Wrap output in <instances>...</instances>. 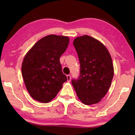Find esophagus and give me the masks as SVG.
Masks as SVG:
<instances>
[{"label": "esophagus", "mask_w": 135, "mask_h": 135, "mask_svg": "<svg viewBox=\"0 0 135 135\" xmlns=\"http://www.w3.org/2000/svg\"><path fill=\"white\" fill-rule=\"evenodd\" d=\"M67 81H68V82L70 81V80H71V76H70V75H69V74L67 75Z\"/></svg>", "instance_id": "obj_1"}]
</instances>
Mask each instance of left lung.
<instances>
[{"mask_svg":"<svg viewBox=\"0 0 135 135\" xmlns=\"http://www.w3.org/2000/svg\"><path fill=\"white\" fill-rule=\"evenodd\" d=\"M73 45L79 59L80 75L72 80L73 86L84 104H97L108 92L113 78L111 56L101 42L89 36L76 37Z\"/></svg>","mask_w":135,"mask_h":135,"instance_id":"left-lung-1","label":"left lung"}]
</instances>
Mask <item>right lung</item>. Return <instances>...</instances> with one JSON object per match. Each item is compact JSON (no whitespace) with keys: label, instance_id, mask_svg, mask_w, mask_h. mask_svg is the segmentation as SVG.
<instances>
[{"label":"right lung","instance_id":"right-lung-1","mask_svg":"<svg viewBox=\"0 0 135 135\" xmlns=\"http://www.w3.org/2000/svg\"><path fill=\"white\" fill-rule=\"evenodd\" d=\"M69 41L67 36L48 35L36 43L26 55L22 75L27 90L34 99L49 102L67 80L59 58L67 49Z\"/></svg>","mask_w":135,"mask_h":135}]
</instances>
